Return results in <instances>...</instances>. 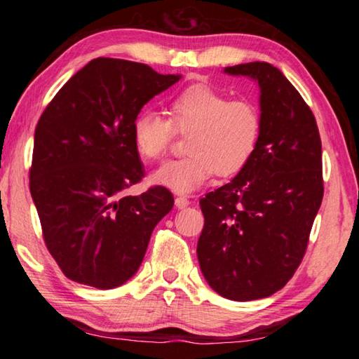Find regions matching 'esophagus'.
<instances>
[{"instance_id": "obj_1", "label": "esophagus", "mask_w": 359, "mask_h": 359, "mask_svg": "<svg viewBox=\"0 0 359 359\" xmlns=\"http://www.w3.org/2000/svg\"><path fill=\"white\" fill-rule=\"evenodd\" d=\"M190 205V199H188L187 196H177L175 198V208L177 209H185Z\"/></svg>"}]
</instances>
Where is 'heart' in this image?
<instances>
[{
  "label": "heart",
  "mask_w": 359,
  "mask_h": 359,
  "mask_svg": "<svg viewBox=\"0 0 359 359\" xmlns=\"http://www.w3.org/2000/svg\"><path fill=\"white\" fill-rule=\"evenodd\" d=\"M168 115L144 109L133 120L131 133L139 155L158 161L168 154L174 130L191 131L185 141L188 155L154 174L155 184L177 193L196 190L214 172H239L258 147L263 126L258 107L248 100H229L205 83H193L171 96Z\"/></svg>",
  "instance_id": "obj_1"
}]
</instances>
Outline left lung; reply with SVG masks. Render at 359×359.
I'll return each instance as SVG.
<instances>
[{
    "label": "left lung",
    "instance_id": "obj_1",
    "mask_svg": "<svg viewBox=\"0 0 359 359\" xmlns=\"http://www.w3.org/2000/svg\"><path fill=\"white\" fill-rule=\"evenodd\" d=\"M259 85L261 136L239 174L199 201L198 259L218 294L253 301L282 290L306 255L323 199L321 139L311 107L266 62L224 68Z\"/></svg>",
    "mask_w": 359,
    "mask_h": 359
}]
</instances>
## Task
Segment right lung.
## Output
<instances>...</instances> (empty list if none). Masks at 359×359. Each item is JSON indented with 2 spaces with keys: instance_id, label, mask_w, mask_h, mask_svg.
Segmentation results:
<instances>
[{
  "instance_id": "obj_1",
  "label": "right lung",
  "mask_w": 359,
  "mask_h": 359,
  "mask_svg": "<svg viewBox=\"0 0 359 359\" xmlns=\"http://www.w3.org/2000/svg\"><path fill=\"white\" fill-rule=\"evenodd\" d=\"M179 79L128 60L95 58L42 112L29 191L47 250L71 280L101 290L130 280L151 231L172 209L166 187L125 191L144 177L133 120Z\"/></svg>"
}]
</instances>
